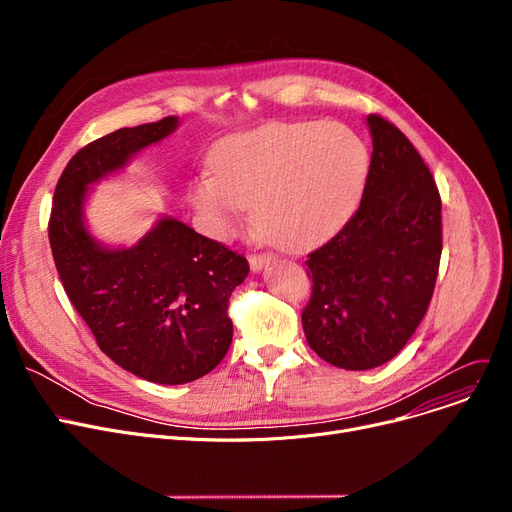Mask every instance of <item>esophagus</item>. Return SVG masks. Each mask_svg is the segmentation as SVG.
I'll return each instance as SVG.
<instances>
[{
	"label": "esophagus",
	"instance_id": "esophagus-1",
	"mask_svg": "<svg viewBox=\"0 0 512 512\" xmlns=\"http://www.w3.org/2000/svg\"><path fill=\"white\" fill-rule=\"evenodd\" d=\"M274 261H276L274 255H251V257H249V265H251L253 272H261L265 265H270V263H274Z\"/></svg>",
	"mask_w": 512,
	"mask_h": 512
}]
</instances>
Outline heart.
I'll return each mask as SVG.
<instances>
[{"label":"heart","instance_id":"b5f03b06","mask_svg":"<svg viewBox=\"0 0 512 512\" xmlns=\"http://www.w3.org/2000/svg\"><path fill=\"white\" fill-rule=\"evenodd\" d=\"M369 174V149L336 122L272 124L232 134L213 168L188 184L205 230L230 238L249 205L265 238L286 251H309L353 218Z\"/></svg>","mask_w":512,"mask_h":512}]
</instances>
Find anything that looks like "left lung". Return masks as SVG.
I'll list each match as a JSON object with an SVG mask.
<instances>
[{"mask_svg":"<svg viewBox=\"0 0 512 512\" xmlns=\"http://www.w3.org/2000/svg\"><path fill=\"white\" fill-rule=\"evenodd\" d=\"M373 153L357 213L307 259L313 280L303 330L340 369L394 359L432 301L442 255V201L413 143L367 116Z\"/></svg>","mask_w":512,"mask_h":512,"instance_id":"8db88e82","label":"left lung"}]
</instances>
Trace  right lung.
<instances>
[{
  "instance_id": "right-lung-1",
  "label": "right lung",
  "mask_w": 512,
  "mask_h": 512,
  "mask_svg": "<svg viewBox=\"0 0 512 512\" xmlns=\"http://www.w3.org/2000/svg\"><path fill=\"white\" fill-rule=\"evenodd\" d=\"M178 118L120 128L80 149L62 172L49 218V245L70 303L101 351L153 382H195L232 342L228 299L249 263L170 215L132 247L97 240L85 218L91 186L122 172L139 151L178 128Z\"/></svg>"
}]
</instances>
